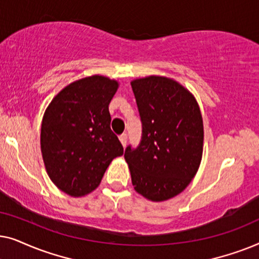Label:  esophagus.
Returning a JSON list of instances; mask_svg holds the SVG:
<instances>
[{
  "mask_svg": "<svg viewBox=\"0 0 259 259\" xmlns=\"http://www.w3.org/2000/svg\"><path fill=\"white\" fill-rule=\"evenodd\" d=\"M119 140H120V143L122 144V146L125 147L126 144H127V134L126 133H122L121 136H119Z\"/></svg>",
  "mask_w": 259,
  "mask_h": 259,
  "instance_id": "1",
  "label": "esophagus"
}]
</instances>
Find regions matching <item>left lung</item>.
<instances>
[{
	"label": "left lung",
	"instance_id": "8db88e82",
	"mask_svg": "<svg viewBox=\"0 0 259 259\" xmlns=\"http://www.w3.org/2000/svg\"><path fill=\"white\" fill-rule=\"evenodd\" d=\"M131 86L143 122L140 145L125 151L134 190L152 201L171 199L189 186L203 157L199 105L189 90L166 76L141 77Z\"/></svg>",
	"mask_w": 259,
	"mask_h": 259
}]
</instances>
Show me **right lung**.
<instances>
[{
	"instance_id": "obj_1",
	"label": "right lung",
	"mask_w": 259,
	"mask_h": 259,
	"mask_svg": "<svg viewBox=\"0 0 259 259\" xmlns=\"http://www.w3.org/2000/svg\"><path fill=\"white\" fill-rule=\"evenodd\" d=\"M116 80L92 75L55 95L41 125V152L49 178L70 197L91 193L123 147L111 130L108 105Z\"/></svg>"
}]
</instances>
